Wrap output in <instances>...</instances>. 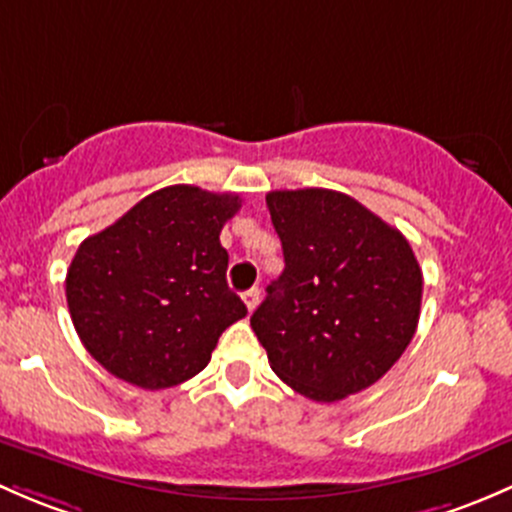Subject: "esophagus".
I'll return each instance as SVG.
<instances>
[{
    "mask_svg": "<svg viewBox=\"0 0 512 512\" xmlns=\"http://www.w3.org/2000/svg\"><path fill=\"white\" fill-rule=\"evenodd\" d=\"M241 298H244V303H246V308H249V313H254V308L258 305V298H261V291H258V288H249V291L241 295Z\"/></svg>",
    "mask_w": 512,
    "mask_h": 512,
    "instance_id": "obj_1",
    "label": "esophagus"
}]
</instances>
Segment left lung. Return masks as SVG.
<instances>
[{
	"mask_svg": "<svg viewBox=\"0 0 512 512\" xmlns=\"http://www.w3.org/2000/svg\"><path fill=\"white\" fill-rule=\"evenodd\" d=\"M266 207L286 268L251 328L271 370L315 402L362 392L416 333L424 278L412 246L333 189H278Z\"/></svg>",
	"mask_w": 512,
	"mask_h": 512,
	"instance_id": "1",
	"label": "left lung"
}]
</instances>
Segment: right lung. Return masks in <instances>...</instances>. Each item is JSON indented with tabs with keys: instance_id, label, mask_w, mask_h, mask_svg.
<instances>
[{
	"instance_id": "add662e5",
	"label": "right lung",
	"mask_w": 512,
	"mask_h": 512,
	"mask_svg": "<svg viewBox=\"0 0 512 512\" xmlns=\"http://www.w3.org/2000/svg\"><path fill=\"white\" fill-rule=\"evenodd\" d=\"M239 194L172 184L78 246L66 300L83 347L142 389L182 384L209 365L219 335L246 315L226 286L219 234Z\"/></svg>"
}]
</instances>
